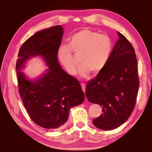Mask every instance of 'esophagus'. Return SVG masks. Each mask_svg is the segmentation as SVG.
Segmentation results:
<instances>
[{"mask_svg": "<svg viewBox=\"0 0 152 152\" xmlns=\"http://www.w3.org/2000/svg\"><path fill=\"white\" fill-rule=\"evenodd\" d=\"M81 86H82V89L84 92H85V89H86V85L84 83H81Z\"/></svg>", "mask_w": 152, "mask_h": 152, "instance_id": "34e87169", "label": "esophagus"}]
</instances>
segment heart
I'll use <instances>...</instances> for the list:
<instances>
[{
	"instance_id": "b5f03b06",
	"label": "heart",
	"mask_w": 152,
	"mask_h": 152,
	"mask_svg": "<svg viewBox=\"0 0 152 152\" xmlns=\"http://www.w3.org/2000/svg\"><path fill=\"white\" fill-rule=\"evenodd\" d=\"M113 49L111 38L106 34L88 29L76 32L70 39L69 45H62L58 50V59L70 75H75L78 61L73 54L80 56L82 65L79 73L86 77L91 72L98 74L106 67Z\"/></svg>"
}]
</instances>
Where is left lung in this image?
Here are the masks:
<instances>
[{
  "instance_id": "8db88e82",
  "label": "left lung",
  "mask_w": 152,
  "mask_h": 152,
  "mask_svg": "<svg viewBox=\"0 0 152 152\" xmlns=\"http://www.w3.org/2000/svg\"><path fill=\"white\" fill-rule=\"evenodd\" d=\"M117 34L119 40L107 65L86 87L88 101L102 107V113L92 123L102 130L117 128L129 119L140 85L134 48L124 35Z\"/></svg>"
}]
</instances>
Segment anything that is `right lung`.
I'll return each mask as SVG.
<instances>
[{
    "label": "right lung",
    "instance_id": "obj_1",
    "mask_svg": "<svg viewBox=\"0 0 152 152\" xmlns=\"http://www.w3.org/2000/svg\"><path fill=\"white\" fill-rule=\"evenodd\" d=\"M63 33L61 25L35 33L21 45L16 63L19 94L28 115L35 124L51 130L62 127L70 109L85 98L79 81L59 64L58 52ZM36 55L45 59L48 69L40 78L30 81L20 70L27 60Z\"/></svg>",
    "mask_w": 152,
    "mask_h": 152
}]
</instances>
